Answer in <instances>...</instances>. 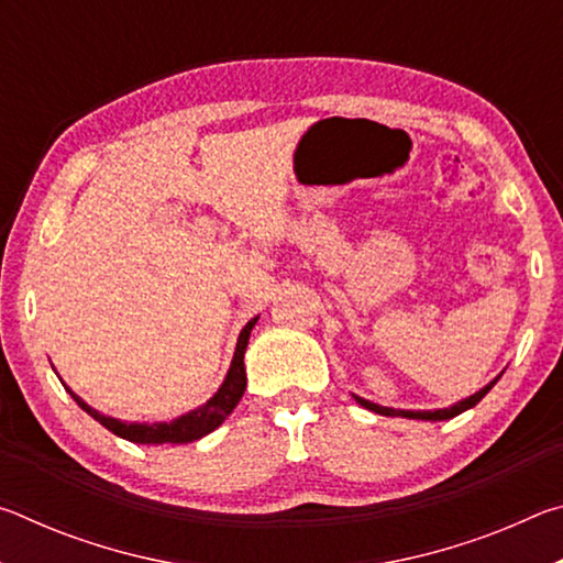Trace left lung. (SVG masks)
<instances>
[{
    "mask_svg": "<svg viewBox=\"0 0 563 563\" xmlns=\"http://www.w3.org/2000/svg\"><path fill=\"white\" fill-rule=\"evenodd\" d=\"M501 377V373L492 379L489 385H484L479 393H474V395H470V397H464V399H460V402H454V405H450V407H444V409H395V407H383V405H377V402H369V399H365V397H360V395H352L355 397V402H360L362 407L365 409H373V412H377V415H385V417H407V419H430V422H442V419H452V417H456V415H462V412H466V409H472L476 402H479V399L489 393V389L497 385V379Z\"/></svg>",
    "mask_w": 563,
    "mask_h": 563,
    "instance_id": "left-lung-1",
    "label": "left lung"
}]
</instances>
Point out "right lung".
Segmentation results:
<instances>
[{"label":"right lung","instance_id":"obj_1","mask_svg":"<svg viewBox=\"0 0 563 563\" xmlns=\"http://www.w3.org/2000/svg\"><path fill=\"white\" fill-rule=\"evenodd\" d=\"M255 322H258V318L247 320L245 328L241 330V335H238V345H235V352H233L231 367H228V375L223 379V385L218 387V393L211 399H206L201 407L190 409V412L170 419V422H123V419L101 415L99 409H93L91 405L84 402V399L76 393H71L69 387H66V385L64 387H66V393L74 397V402L84 409V412L91 415L93 419H97V422L107 427L109 432L121 437V440H129V442H136V444H188V442H196V440H201V437L218 430V427L225 422V417L233 412L235 405L241 402V397L245 393V383H247L243 355H245L247 338H251V330L255 328Z\"/></svg>","mask_w":563,"mask_h":563}]
</instances>
